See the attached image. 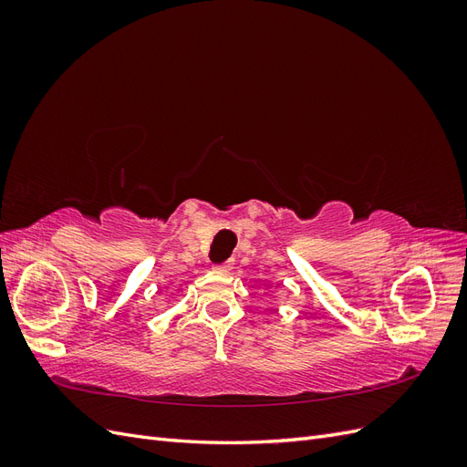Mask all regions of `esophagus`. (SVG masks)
Listing matches in <instances>:
<instances>
[{"instance_id":"obj_1","label":"esophagus","mask_w":467,"mask_h":467,"mask_svg":"<svg viewBox=\"0 0 467 467\" xmlns=\"http://www.w3.org/2000/svg\"><path fill=\"white\" fill-rule=\"evenodd\" d=\"M232 268H234V263H232V261H228V263L216 265V266H214V271H216V273H220V275H228V273H232Z\"/></svg>"}]
</instances>
